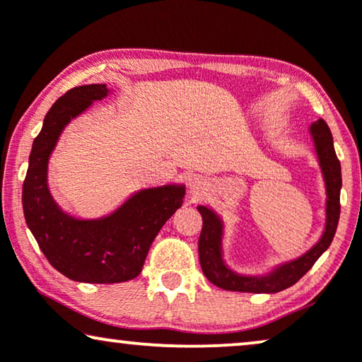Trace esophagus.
<instances>
[{"mask_svg": "<svg viewBox=\"0 0 362 362\" xmlns=\"http://www.w3.org/2000/svg\"><path fill=\"white\" fill-rule=\"evenodd\" d=\"M189 189L192 194H201V192L207 189V181L202 176H194L189 181Z\"/></svg>", "mask_w": 362, "mask_h": 362, "instance_id": "obj_1", "label": "esophagus"}]
</instances>
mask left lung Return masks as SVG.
Returning a JSON list of instances; mask_svg holds the SVG:
<instances>
[{"label":"left lung","mask_w":362,"mask_h":362,"mask_svg":"<svg viewBox=\"0 0 362 362\" xmlns=\"http://www.w3.org/2000/svg\"><path fill=\"white\" fill-rule=\"evenodd\" d=\"M313 140L316 160L325 181L326 204H325V229L318 242L310 247L305 254L296 259L281 262L272 267L269 272L260 275L239 274L229 267L224 259V219L207 206H197L202 216V230L199 235V262L206 279L229 291H244V293H276L295 285L316 260L325 254L333 242L336 227L339 221V192H341V163L336 156L333 135L325 120L315 122L308 128Z\"/></svg>","instance_id":"obj_1"}]
</instances>
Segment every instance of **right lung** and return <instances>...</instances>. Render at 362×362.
<instances>
[{"label": "right lung", "instance_id": "1", "mask_svg": "<svg viewBox=\"0 0 362 362\" xmlns=\"http://www.w3.org/2000/svg\"><path fill=\"white\" fill-rule=\"evenodd\" d=\"M112 93L105 83L74 87L56 100L34 138L23 211L39 249L54 269L83 284H120L140 275L151 242L182 206L186 186L170 182L145 187L110 214L82 219L57 204L47 185V165L71 120Z\"/></svg>", "mask_w": 362, "mask_h": 362}]
</instances>
